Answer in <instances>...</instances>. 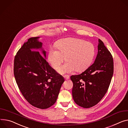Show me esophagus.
<instances>
[{
    "label": "esophagus",
    "instance_id": "esophagus-1",
    "mask_svg": "<svg viewBox=\"0 0 128 128\" xmlns=\"http://www.w3.org/2000/svg\"><path fill=\"white\" fill-rule=\"evenodd\" d=\"M64 79L66 80H68L70 78V76H68V75H66L64 76Z\"/></svg>",
    "mask_w": 128,
    "mask_h": 128
}]
</instances>
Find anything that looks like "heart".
I'll use <instances>...</instances> for the list:
<instances>
[{
  "instance_id": "obj_1",
  "label": "heart",
  "mask_w": 128,
  "mask_h": 128,
  "mask_svg": "<svg viewBox=\"0 0 128 128\" xmlns=\"http://www.w3.org/2000/svg\"><path fill=\"white\" fill-rule=\"evenodd\" d=\"M57 49L51 48L48 53V60L55 69H57L64 61H67L58 68L60 74L70 73L75 70L82 72L91 64L95 55L94 45L82 39L68 38L59 41Z\"/></svg>"
}]
</instances>
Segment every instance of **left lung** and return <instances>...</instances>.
<instances>
[{
  "mask_svg": "<svg viewBox=\"0 0 128 128\" xmlns=\"http://www.w3.org/2000/svg\"><path fill=\"white\" fill-rule=\"evenodd\" d=\"M98 52L94 62L82 74L72 75V96L75 102L89 108L99 102L106 93L113 74L111 54L98 39Z\"/></svg>",
  "mask_w": 128,
  "mask_h": 128,
  "instance_id": "8db88e82",
  "label": "left lung"
}]
</instances>
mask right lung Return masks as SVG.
Here are the masks:
<instances>
[{"label": "right lung", "mask_w": 128, "mask_h": 128, "mask_svg": "<svg viewBox=\"0 0 128 128\" xmlns=\"http://www.w3.org/2000/svg\"><path fill=\"white\" fill-rule=\"evenodd\" d=\"M39 38L28 39L17 52L14 74L19 89L28 102L45 109L56 102L64 80L46 60V51Z\"/></svg>", "instance_id": "obj_1"}]
</instances>
